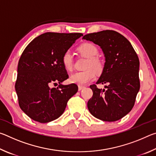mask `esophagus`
Instances as JSON below:
<instances>
[{
  "mask_svg": "<svg viewBox=\"0 0 156 156\" xmlns=\"http://www.w3.org/2000/svg\"><path fill=\"white\" fill-rule=\"evenodd\" d=\"M84 88V86H80V85H79L78 86V91H81L82 89H83Z\"/></svg>",
  "mask_w": 156,
  "mask_h": 156,
  "instance_id": "esophagus-1",
  "label": "esophagus"
}]
</instances>
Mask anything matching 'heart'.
Masks as SVG:
<instances>
[{"instance_id":"1","label":"heart","mask_w":156,"mask_h":156,"mask_svg":"<svg viewBox=\"0 0 156 156\" xmlns=\"http://www.w3.org/2000/svg\"><path fill=\"white\" fill-rule=\"evenodd\" d=\"M78 50L82 56L87 58L84 66L85 70L71 75L69 82L79 85H84L94 80L96 78V72L100 73L103 71L104 65L100 58L97 56L99 54V50L94 44L83 43L78 47ZM61 61L65 69L67 72H72L73 68V59L72 52L69 50H67L63 53Z\"/></svg>"}]
</instances>
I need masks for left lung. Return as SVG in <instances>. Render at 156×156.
<instances>
[{
    "label": "left lung",
    "mask_w": 156,
    "mask_h": 156,
    "mask_svg": "<svg viewBox=\"0 0 156 156\" xmlns=\"http://www.w3.org/2000/svg\"><path fill=\"white\" fill-rule=\"evenodd\" d=\"M83 39L99 45L105 63L96 84L107 83L105 89L90 85L93 96L87 102L90 113L98 119L114 122L131 112L140 89L138 55L127 39L113 30L84 35Z\"/></svg>",
    "instance_id": "8db88e82"
}]
</instances>
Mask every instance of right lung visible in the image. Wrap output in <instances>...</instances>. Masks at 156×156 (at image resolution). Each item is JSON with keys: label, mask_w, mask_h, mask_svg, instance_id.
Returning <instances> with one entry per match:
<instances>
[{"label": "right lung", "mask_w": 156, "mask_h": 156, "mask_svg": "<svg viewBox=\"0 0 156 156\" xmlns=\"http://www.w3.org/2000/svg\"><path fill=\"white\" fill-rule=\"evenodd\" d=\"M81 33L47 32L26 47L18 61L15 89L20 109L31 119L47 123L58 118L68 100L78 91L76 84L63 85L69 78L62 56ZM58 83L56 88L53 84Z\"/></svg>", "instance_id": "right-lung-1"}]
</instances>
